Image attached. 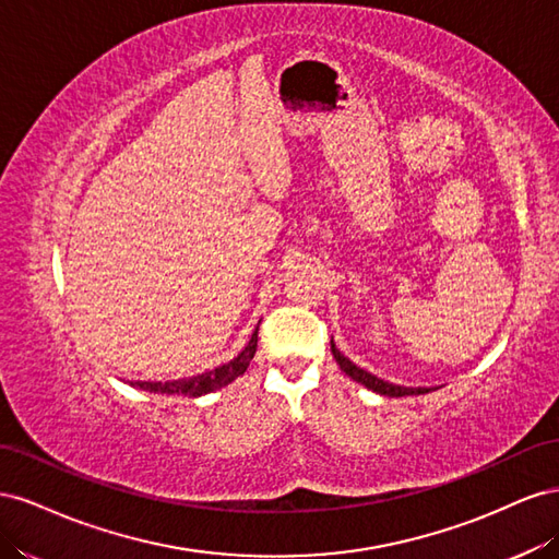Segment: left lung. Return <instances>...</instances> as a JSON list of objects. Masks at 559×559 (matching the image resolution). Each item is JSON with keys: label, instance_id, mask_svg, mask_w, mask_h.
Segmentation results:
<instances>
[{"label": "left lung", "instance_id": "obj_1", "mask_svg": "<svg viewBox=\"0 0 559 559\" xmlns=\"http://www.w3.org/2000/svg\"><path fill=\"white\" fill-rule=\"evenodd\" d=\"M331 352H333V357H335L337 366H341L352 380H357V382L366 384L368 389H373V392H378V394H382V396H411V394H427V392H429L427 386H419V389L399 386V384L384 382V380H380V378H376V376H370L368 370H364V368H359V366H354L347 357H343V354L337 352V347L333 345V341H331Z\"/></svg>", "mask_w": 559, "mask_h": 559}]
</instances>
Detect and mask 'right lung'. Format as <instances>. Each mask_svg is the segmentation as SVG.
Listing matches in <instances>:
<instances>
[{
  "label": "right lung",
  "instance_id": "1",
  "mask_svg": "<svg viewBox=\"0 0 559 559\" xmlns=\"http://www.w3.org/2000/svg\"><path fill=\"white\" fill-rule=\"evenodd\" d=\"M257 343H259V329L253 331L249 345L235 357L233 361L218 366L214 370H207V373L195 376V378H183V380H175V382H132V386L146 389V392L154 394H181V396H202L210 394L218 386H226L228 382H233L235 378L245 376V370L249 368V361L253 359V352H257Z\"/></svg>",
  "mask_w": 559,
  "mask_h": 559
}]
</instances>
